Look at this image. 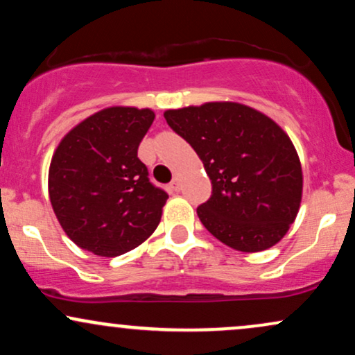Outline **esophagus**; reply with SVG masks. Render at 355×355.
<instances>
[{
	"label": "esophagus",
	"mask_w": 355,
	"mask_h": 355,
	"mask_svg": "<svg viewBox=\"0 0 355 355\" xmlns=\"http://www.w3.org/2000/svg\"><path fill=\"white\" fill-rule=\"evenodd\" d=\"M170 187H172V190L173 191H180V178H178V177H175L173 178V180H172V183H170Z\"/></svg>",
	"instance_id": "obj_1"
}]
</instances>
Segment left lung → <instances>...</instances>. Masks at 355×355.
<instances>
[{
    "mask_svg": "<svg viewBox=\"0 0 355 355\" xmlns=\"http://www.w3.org/2000/svg\"><path fill=\"white\" fill-rule=\"evenodd\" d=\"M164 116L197 152L211 180V197L197 209L203 227L240 252L274 247L302 200V166L287 133L234 101L166 110Z\"/></svg>",
    "mask_w": 355,
    "mask_h": 355,
    "instance_id": "8db88e82",
    "label": "left lung"
}]
</instances>
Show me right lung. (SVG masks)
Here are the masks:
<instances>
[{
  "mask_svg": "<svg viewBox=\"0 0 355 355\" xmlns=\"http://www.w3.org/2000/svg\"><path fill=\"white\" fill-rule=\"evenodd\" d=\"M153 120L150 108H105L70 130L53 153L51 207L64 234L92 254H126L160 223L168 195L150 182L137 155Z\"/></svg>",
  "mask_w": 355,
  "mask_h": 355,
  "instance_id": "obj_1",
  "label": "right lung"
}]
</instances>
